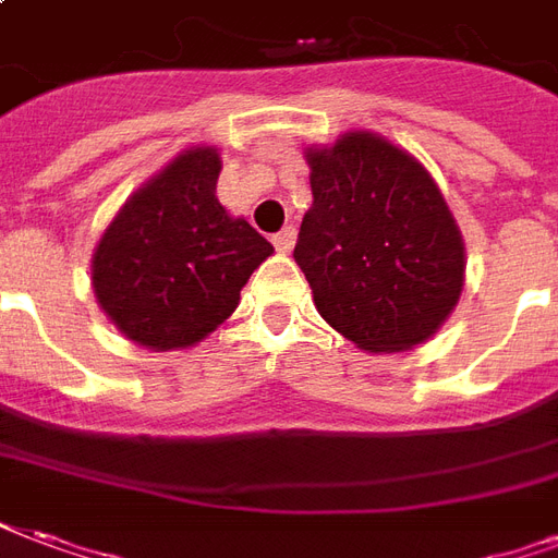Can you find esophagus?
I'll return each instance as SVG.
<instances>
[{
  "mask_svg": "<svg viewBox=\"0 0 558 558\" xmlns=\"http://www.w3.org/2000/svg\"><path fill=\"white\" fill-rule=\"evenodd\" d=\"M294 238H296L294 226H284L282 232L274 234V246L279 250V253H291V250H294Z\"/></svg>",
  "mask_w": 558,
  "mask_h": 558,
  "instance_id": "34e87169",
  "label": "esophagus"
}]
</instances>
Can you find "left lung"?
<instances>
[{"mask_svg": "<svg viewBox=\"0 0 558 558\" xmlns=\"http://www.w3.org/2000/svg\"><path fill=\"white\" fill-rule=\"evenodd\" d=\"M314 203L294 258L326 324L367 353H400L447 320L464 244L441 191L412 155L371 132L308 149Z\"/></svg>", "mask_w": 558, "mask_h": 558, "instance_id": "1", "label": "left lung"}]
</instances>
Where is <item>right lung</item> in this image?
Listing matches in <instances>:
<instances>
[{
	"mask_svg": "<svg viewBox=\"0 0 558 558\" xmlns=\"http://www.w3.org/2000/svg\"><path fill=\"white\" fill-rule=\"evenodd\" d=\"M217 175V149H187L120 208L96 246V300L141 347L203 341L238 308L246 279L274 253L244 217L226 215Z\"/></svg>",
	"mask_w": 558,
	"mask_h": 558,
	"instance_id": "add662e5",
	"label": "right lung"
}]
</instances>
